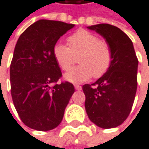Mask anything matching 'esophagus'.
<instances>
[{"label":"esophagus","instance_id":"esophagus-1","mask_svg":"<svg viewBox=\"0 0 149 149\" xmlns=\"http://www.w3.org/2000/svg\"><path fill=\"white\" fill-rule=\"evenodd\" d=\"M74 88H75V89H77V90H81L82 88H81V85H78V84H75L74 85Z\"/></svg>","mask_w":149,"mask_h":149}]
</instances>
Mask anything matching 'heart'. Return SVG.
I'll return each mask as SVG.
<instances>
[{
    "label": "heart",
    "instance_id": "1",
    "mask_svg": "<svg viewBox=\"0 0 149 149\" xmlns=\"http://www.w3.org/2000/svg\"><path fill=\"white\" fill-rule=\"evenodd\" d=\"M68 46L56 44L53 47V58L64 71L68 70L78 57L79 66L70 69L65 79L71 82H83L92 76L100 78L111 68L112 51L109 43L86 30H80L68 38Z\"/></svg>",
    "mask_w": 149,
    "mask_h": 149
}]
</instances>
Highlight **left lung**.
Returning a JSON list of instances; mask_svg holds the SVG:
<instances>
[{
	"label": "left lung",
	"mask_w": 149,
	"mask_h": 149,
	"mask_svg": "<svg viewBox=\"0 0 149 149\" xmlns=\"http://www.w3.org/2000/svg\"><path fill=\"white\" fill-rule=\"evenodd\" d=\"M109 43L112 62L108 72L82 89L88 118L97 126L108 129L120 125L131 112L136 90L138 59L129 37L116 26L100 24L88 27Z\"/></svg>",
	"instance_id": "1"
}]
</instances>
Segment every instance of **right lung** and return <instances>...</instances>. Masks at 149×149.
Instances as JSON below:
<instances>
[{"mask_svg": "<svg viewBox=\"0 0 149 149\" xmlns=\"http://www.w3.org/2000/svg\"><path fill=\"white\" fill-rule=\"evenodd\" d=\"M74 24L39 20L19 37L10 64L11 96L23 123L38 131L57 127L74 92L62 76L52 50L59 38Z\"/></svg>", "mask_w": 149, "mask_h": 149, "instance_id": "obj_1", "label": "right lung"}]
</instances>
